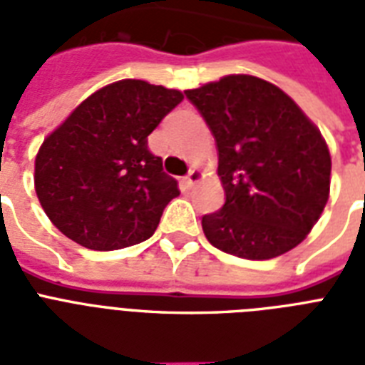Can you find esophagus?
Masks as SVG:
<instances>
[{"instance_id": "obj_1", "label": "esophagus", "mask_w": 365, "mask_h": 365, "mask_svg": "<svg viewBox=\"0 0 365 365\" xmlns=\"http://www.w3.org/2000/svg\"><path fill=\"white\" fill-rule=\"evenodd\" d=\"M202 180V172L199 168H191L189 174L183 178V183H185V187H193L195 183H199Z\"/></svg>"}]
</instances>
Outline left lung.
<instances>
[{
    "label": "left lung",
    "instance_id": "1",
    "mask_svg": "<svg viewBox=\"0 0 365 365\" xmlns=\"http://www.w3.org/2000/svg\"><path fill=\"white\" fill-rule=\"evenodd\" d=\"M210 126L225 205L202 217L212 246L271 259L303 242L329 199L331 157L318 126L277 85L225 76L185 91Z\"/></svg>",
    "mask_w": 365,
    "mask_h": 365
}]
</instances>
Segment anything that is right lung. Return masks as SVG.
Segmentation results:
<instances>
[{"label":"right lung","instance_id":"1","mask_svg":"<svg viewBox=\"0 0 365 365\" xmlns=\"http://www.w3.org/2000/svg\"><path fill=\"white\" fill-rule=\"evenodd\" d=\"M183 100L142 79L106 85L83 100L36 155L37 199L53 225L88 250H119L155 233L180 195L148 136Z\"/></svg>","mask_w":365,"mask_h":365}]
</instances>
